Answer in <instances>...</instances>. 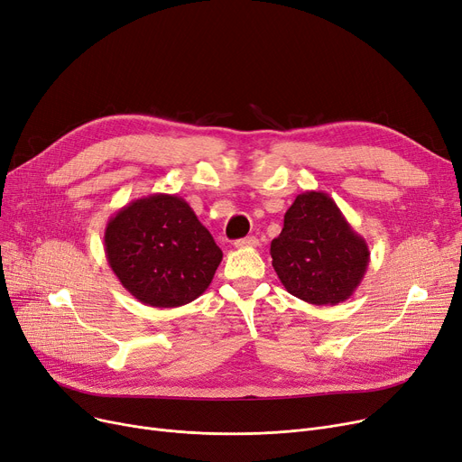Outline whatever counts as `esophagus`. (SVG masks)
Masks as SVG:
<instances>
[{"label":"esophagus","mask_w":462,"mask_h":462,"mask_svg":"<svg viewBox=\"0 0 462 462\" xmlns=\"http://www.w3.org/2000/svg\"><path fill=\"white\" fill-rule=\"evenodd\" d=\"M237 249H245V247H256L258 245V239L254 236H249V237H244V239H237V242L234 244Z\"/></svg>","instance_id":"34e87169"}]
</instances>
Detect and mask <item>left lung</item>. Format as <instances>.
Here are the masks:
<instances>
[{"label": "left lung", "mask_w": 462, "mask_h": 462, "mask_svg": "<svg viewBox=\"0 0 462 462\" xmlns=\"http://www.w3.org/2000/svg\"><path fill=\"white\" fill-rule=\"evenodd\" d=\"M272 266L292 296L313 306L346 302L363 281L370 249L327 192L298 194L272 242Z\"/></svg>", "instance_id": "8db88e82"}]
</instances>
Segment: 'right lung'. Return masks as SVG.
I'll use <instances>...</instances> for the list:
<instances>
[{
    "instance_id": "obj_1",
    "label": "right lung",
    "mask_w": 462,
    "mask_h": 462,
    "mask_svg": "<svg viewBox=\"0 0 462 462\" xmlns=\"http://www.w3.org/2000/svg\"><path fill=\"white\" fill-rule=\"evenodd\" d=\"M111 270L139 302L185 306L211 285L223 251L177 194H151L118 209L106 226Z\"/></svg>"
}]
</instances>
